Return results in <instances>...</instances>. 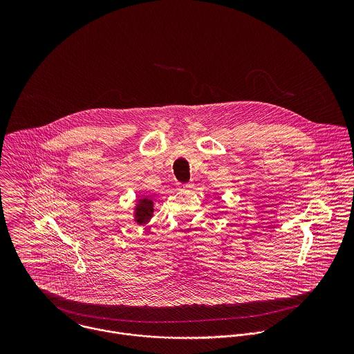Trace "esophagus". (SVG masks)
<instances>
[{"label":"esophagus","instance_id":"1","mask_svg":"<svg viewBox=\"0 0 354 354\" xmlns=\"http://www.w3.org/2000/svg\"><path fill=\"white\" fill-rule=\"evenodd\" d=\"M194 187V184L192 183H189V184H181V185H178V188L180 189H184V191H187V189H191Z\"/></svg>","mask_w":354,"mask_h":354}]
</instances>
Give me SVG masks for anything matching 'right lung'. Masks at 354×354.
<instances>
[{
	"label": "right lung",
	"instance_id": "1",
	"mask_svg": "<svg viewBox=\"0 0 354 354\" xmlns=\"http://www.w3.org/2000/svg\"><path fill=\"white\" fill-rule=\"evenodd\" d=\"M153 212V203L149 198H142L138 201L135 207V222L139 225L147 223L152 218Z\"/></svg>",
	"mask_w": 354,
	"mask_h": 354
}]
</instances>
